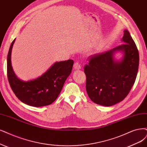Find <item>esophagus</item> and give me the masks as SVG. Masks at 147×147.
<instances>
[{"label":"esophagus","instance_id":"34e87169","mask_svg":"<svg viewBox=\"0 0 147 147\" xmlns=\"http://www.w3.org/2000/svg\"><path fill=\"white\" fill-rule=\"evenodd\" d=\"M74 68L75 69H80L81 68V66H80V64L79 62H75L74 64Z\"/></svg>","mask_w":147,"mask_h":147}]
</instances>
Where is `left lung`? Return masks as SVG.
<instances>
[{"mask_svg":"<svg viewBox=\"0 0 147 147\" xmlns=\"http://www.w3.org/2000/svg\"><path fill=\"white\" fill-rule=\"evenodd\" d=\"M123 43L90 58L84 68L86 90L95 104L110 107L123 100L129 93L137 76L139 56L136 45L127 30H124ZM122 57L115 58L116 53Z\"/></svg>","mask_w":147,"mask_h":147,"instance_id":"1","label":"left lung"}]
</instances>
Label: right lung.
<instances>
[{"label": "right lung", "mask_w": 147, "mask_h": 147, "mask_svg": "<svg viewBox=\"0 0 147 147\" xmlns=\"http://www.w3.org/2000/svg\"><path fill=\"white\" fill-rule=\"evenodd\" d=\"M15 40L11 44L7 57V76L11 88L18 98L26 105L39 107L51 104L71 73L74 61L56 62L37 78L22 80L16 75L11 65V51Z\"/></svg>", "instance_id": "add662e5"}]
</instances>
